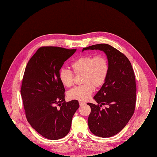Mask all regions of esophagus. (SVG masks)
Listing matches in <instances>:
<instances>
[{
    "label": "esophagus",
    "instance_id": "esophagus-1",
    "mask_svg": "<svg viewBox=\"0 0 157 157\" xmlns=\"http://www.w3.org/2000/svg\"><path fill=\"white\" fill-rule=\"evenodd\" d=\"M78 103H79L80 105H85L86 104V103L85 102H83V101H79Z\"/></svg>",
    "mask_w": 157,
    "mask_h": 157
}]
</instances>
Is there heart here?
Returning a JSON list of instances; mask_svg holds the SVG:
<instances>
[{
	"instance_id": "b5f03b06",
	"label": "heart",
	"mask_w": 157,
	"mask_h": 157,
	"mask_svg": "<svg viewBox=\"0 0 157 157\" xmlns=\"http://www.w3.org/2000/svg\"><path fill=\"white\" fill-rule=\"evenodd\" d=\"M71 67L76 75L83 74V85L76 86L67 93L69 99L72 100H88L94 88L102 86L105 83L109 73V63L104 55H98L95 56L84 55L75 59ZM61 83L66 87H71L74 83V74L66 69H61L59 73Z\"/></svg>"
}]
</instances>
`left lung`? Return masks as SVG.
Returning <instances> with one entry per match:
<instances>
[{"instance_id":"obj_1","label":"left lung","mask_w":157,"mask_h":157,"mask_svg":"<svg viewBox=\"0 0 157 157\" xmlns=\"http://www.w3.org/2000/svg\"><path fill=\"white\" fill-rule=\"evenodd\" d=\"M103 51L109 63V73L100 90L94 96L98 105L91 107L88 123L91 132L101 137L113 136L122 130L132 116L136 105V85L134 72L127 57L105 44L83 48ZM107 105L105 109L100 107Z\"/></svg>"}]
</instances>
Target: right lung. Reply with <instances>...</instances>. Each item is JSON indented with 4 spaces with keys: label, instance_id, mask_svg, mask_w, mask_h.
I'll return each mask as SVG.
<instances>
[{
    "label": "right lung",
    "instance_id": "1",
    "mask_svg": "<svg viewBox=\"0 0 157 157\" xmlns=\"http://www.w3.org/2000/svg\"><path fill=\"white\" fill-rule=\"evenodd\" d=\"M76 50L40 47L25 69L21 94L26 118L37 132L48 139H60L69 133L79 107L77 100L65 101V89L59 78L64 62Z\"/></svg>",
    "mask_w": 157,
    "mask_h": 157
}]
</instances>
